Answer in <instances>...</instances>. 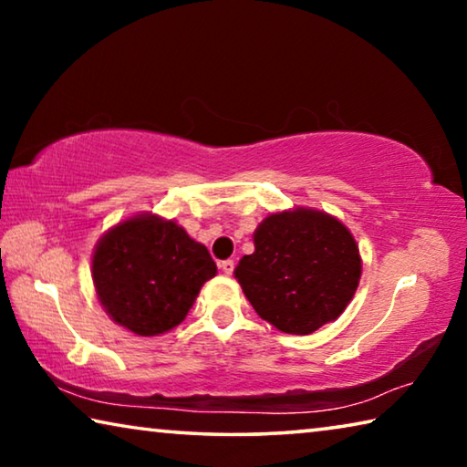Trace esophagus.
Returning a JSON list of instances; mask_svg holds the SVG:
<instances>
[{"label": "esophagus", "mask_w": 467, "mask_h": 467, "mask_svg": "<svg viewBox=\"0 0 467 467\" xmlns=\"http://www.w3.org/2000/svg\"><path fill=\"white\" fill-rule=\"evenodd\" d=\"M220 270H223L226 275H231L234 272V262H233V259H224V262L220 264Z\"/></svg>", "instance_id": "34e87169"}]
</instances>
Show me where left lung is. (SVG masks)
Instances as JSON below:
<instances>
[{
	"mask_svg": "<svg viewBox=\"0 0 467 467\" xmlns=\"http://www.w3.org/2000/svg\"><path fill=\"white\" fill-rule=\"evenodd\" d=\"M253 241L255 253L234 275L259 317L306 336L342 315L358 288L360 255L339 220L296 208L267 216Z\"/></svg>",
	"mask_w": 467,
	"mask_h": 467,
	"instance_id": "1",
	"label": "left lung"
}]
</instances>
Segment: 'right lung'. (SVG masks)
<instances>
[{"instance_id":"obj_1","label":"right lung","mask_w":467,"mask_h":467,"mask_svg":"<svg viewBox=\"0 0 467 467\" xmlns=\"http://www.w3.org/2000/svg\"><path fill=\"white\" fill-rule=\"evenodd\" d=\"M216 264L203 244L175 223L138 216L117 224L99 241L92 280L102 306L138 336L177 327L192 309Z\"/></svg>"}]
</instances>
